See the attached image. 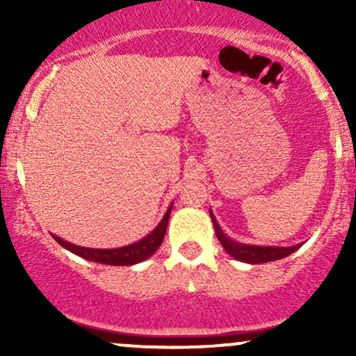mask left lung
<instances>
[{
    "mask_svg": "<svg viewBox=\"0 0 356 356\" xmlns=\"http://www.w3.org/2000/svg\"><path fill=\"white\" fill-rule=\"evenodd\" d=\"M212 224H214L216 236H218L219 243L222 244V248L226 249L227 252L232 257H236L238 261H243V263L249 264H261V263H269V261L283 259V257L293 254L296 249H300L301 244L298 246H289V248H280V246H252V244H243L238 243V241H232L224 234L222 229H220L219 222L216 220L212 211H209Z\"/></svg>",
    "mask_w": 356,
    "mask_h": 356,
    "instance_id": "1",
    "label": "left lung"
}]
</instances>
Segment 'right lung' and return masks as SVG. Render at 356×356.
<instances>
[{
    "label": "right lung",
    "mask_w": 356,
    "mask_h": 356,
    "mask_svg": "<svg viewBox=\"0 0 356 356\" xmlns=\"http://www.w3.org/2000/svg\"><path fill=\"white\" fill-rule=\"evenodd\" d=\"M170 211H172V206H169L165 216L162 218L159 226L150 232L149 236H145L144 239L137 241V243L130 244V246H124V248H117V249H93V248H83V246H76V244L67 243L58 236L51 234L55 238L56 243L60 246H63L68 251H72L73 254L83 257V259L93 261V263H100V264H110V266H132V264L142 263L145 261L147 257H150L157 251L159 246L162 244L165 236V229L167 224H169V216Z\"/></svg>",
    "instance_id": "add662e5"
}]
</instances>
